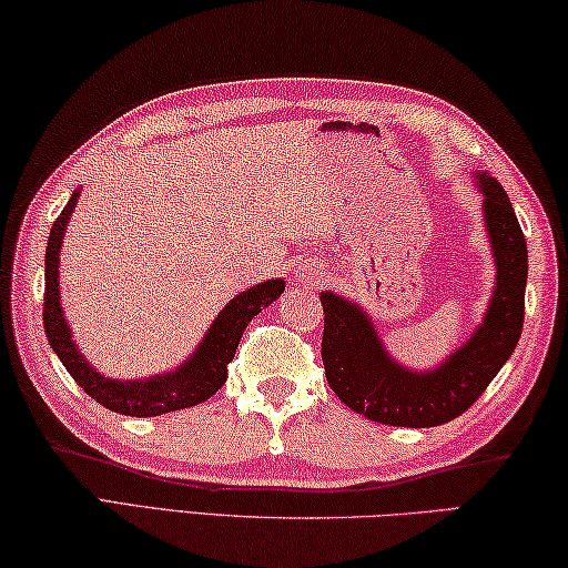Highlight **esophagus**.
Here are the masks:
<instances>
[{
	"instance_id": "34e87169",
	"label": "esophagus",
	"mask_w": 568,
	"mask_h": 568,
	"mask_svg": "<svg viewBox=\"0 0 568 568\" xmlns=\"http://www.w3.org/2000/svg\"><path fill=\"white\" fill-rule=\"evenodd\" d=\"M297 281L305 283V285L325 283V267L317 265V263H307V265L301 267V275H297Z\"/></svg>"
}]
</instances>
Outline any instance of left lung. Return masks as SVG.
<instances>
[{
	"label": "left lung",
	"mask_w": 568,
	"mask_h": 568,
	"mask_svg": "<svg viewBox=\"0 0 568 568\" xmlns=\"http://www.w3.org/2000/svg\"><path fill=\"white\" fill-rule=\"evenodd\" d=\"M477 185L484 195L481 211L497 283L481 325L442 365L427 373L399 365L363 307L335 293H320L327 385L357 415L392 427L445 425L479 399L517 347L529 271L527 239L499 181L477 173Z\"/></svg>",
	"instance_id": "1"
}]
</instances>
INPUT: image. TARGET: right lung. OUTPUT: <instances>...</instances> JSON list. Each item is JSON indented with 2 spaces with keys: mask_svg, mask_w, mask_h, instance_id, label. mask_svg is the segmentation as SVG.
<instances>
[{
  "mask_svg": "<svg viewBox=\"0 0 568 568\" xmlns=\"http://www.w3.org/2000/svg\"><path fill=\"white\" fill-rule=\"evenodd\" d=\"M77 199L79 191L71 193L64 211L59 213V219L51 225L44 261V333L51 349L61 359V365L67 367V373L77 379L79 387H84L87 395L94 397L101 407L129 417H159L166 415V412L193 407L215 395L223 387L225 377H229V363L235 349H239L245 327L263 307L277 301V295L285 291V281L275 277V281H265L235 295L223 307L221 315L213 320L199 349L173 373L153 375L146 379H126V383L104 377L79 353L59 303V253L61 243H64L69 215L77 209Z\"/></svg>",
  "mask_w": 568,
  "mask_h": 568,
  "instance_id": "1",
  "label": "right lung"
}]
</instances>
